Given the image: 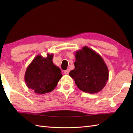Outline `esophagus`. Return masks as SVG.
<instances>
[{
    "label": "esophagus",
    "instance_id": "1",
    "mask_svg": "<svg viewBox=\"0 0 133 133\" xmlns=\"http://www.w3.org/2000/svg\"><path fill=\"white\" fill-rule=\"evenodd\" d=\"M69 72H70V70L69 69H67L66 70H64V74H66V75H68Z\"/></svg>",
    "mask_w": 133,
    "mask_h": 133
}]
</instances>
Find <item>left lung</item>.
Returning <instances> with one entry per match:
<instances>
[{
    "label": "left lung",
    "instance_id": "left-lung-1",
    "mask_svg": "<svg viewBox=\"0 0 133 133\" xmlns=\"http://www.w3.org/2000/svg\"><path fill=\"white\" fill-rule=\"evenodd\" d=\"M75 56V69L69 75L78 88L90 94L101 91L109 79V70L103 59L87 46L77 51Z\"/></svg>",
    "mask_w": 133,
    "mask_h": 133
}]
</instances>
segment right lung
I'll return each instance as SVG.
<instances>
[{"instance_id":"1","label":"right lung","mask_w":133,"mask_h":133,"mask_svg":"<svg viewBox=\"0 0 133 133\" xmlns=\"http://www.w3.org/2000/svg\"><path fill=\"white\" fill-rule=\"evenodd\" d=\"M53 54L38 55L28 66L24 75L27 87L38 94L52 91L62 77L61 69L53 63Z\"/></svg>"}]
</instances>
